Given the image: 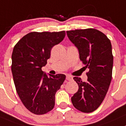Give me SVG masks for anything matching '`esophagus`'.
I'll return each instance as SVG.
<instances>
[{"mask_svg":"<svg viewBox=\"0 0 126 126\" xmlns=\"http://www.w3.org/2000/svg\"><path fill=\"white\" fill-rule=\"evenodd\" d=\"M72 79H73L72 77L70 76V75H67L66 76V80H72Z\"/></svg>","mask_w":126,"mask_h":126,"instance_id":"34e87169","label":"esophagus"}]
</instances>
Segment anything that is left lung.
<instances>
[{"label":"left lung","instance_id":"1","mask_svg":"<svg viewBox=\"0 0 126 126\" xmlns=\"http://www.w3.org/2000/svg\"><path fill=\"white\" fill-rule=\"evenodd\" d=\"M67 34L77 47L84 67L88 69L86 82L77 77H74L79 90L71 98L72 103L79 111L92 112L104 100L112 79L111 41L104 33L94 28L67 31Z\"/></svg>","mask_w":126,"mask_h":126}]
</instances>
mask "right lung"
Instances as JSON below:
<instances>
[{
	"instance_id": "add662e5",
	"label": "right lung",
	"mask_w": 126,
	"mask_h": 126,
	"mask_svg": "<svg viewBox=\"0 0 126 126\" xmlns=\"http://www.w3.org/2000/svg\"><path fill=\"white\" fill-rule=\"evenodd\" d=\"M65 36V31L31 32L14 47L11 67L16 93L26 108L34 114H44L54 108L55 94L65 79L64 74L47 77L41 69L47 64L52 47Z\"/></svg>"
}]
</instances>
